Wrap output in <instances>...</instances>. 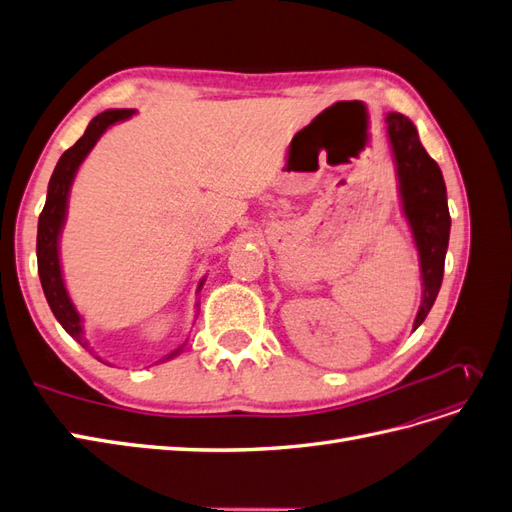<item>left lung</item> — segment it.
I'll list each match as a JSON object with an SVG mask.
<instances>
[{
    "label": "left lung",
    "mask_w": 512,
    "mask_h": 512,
    "mask_svg": "<svg viewBox=\"0 0 512 512\" xmlns=\"http://www.w3.org/2000/svg\"><path fill=\"white\" fill-rule=\"evenodd\" d=\"M386 132H389L397 166L401 205H404V215L412 230L418 258H421L423 301L414 318V329H418L442 286L451 215H448L442 170L418 141L414 123L406 115L389 113Z\"/></svg>",
    "instance_id": "8db88e82"
}]
</instances>
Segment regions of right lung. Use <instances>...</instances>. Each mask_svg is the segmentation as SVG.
<instances>
[{
    "mask_svg": "<svg viewBox=\"0 0 512 512\" xmlns=\"http://www.w3.org/2000/svg\"><path fill=\"white\" fill-rule=\"evenodd\" d=\"M134 113H136L134 108H115V111H104L89 121L85 134L68 151H64V156L59 158L49 181V192H46L44 209L38 218L36 254H38V275H40L44 297L49 301L51 312L55 314L61 327H64L66 333H70L81 346H87L85 333H83V318L79 312H76V307L68 297L64 275H61V265H59V235L66 222L70 185L74 181V175L76 170H79L81 162L98 143V138L111 128L113 123L128 119ZM203 282L198 284V290L203 286ZM177 352H173L170 356H175Z\"/></svg>",
    "mask_w": 512,
    "mask_h": 512,
    "instance_id": "right-lung-1",
    "label": "right lung"
}]
</instances>
